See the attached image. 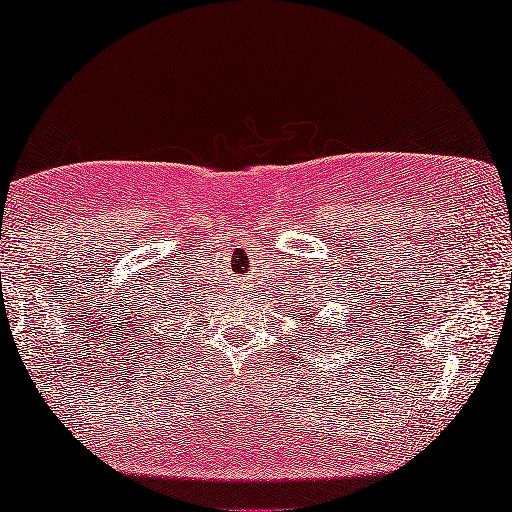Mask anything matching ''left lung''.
<instances>
[{
    "mask_svg": "<svg viewBox=\"0 0 512 512\" xmlns=\"http://www.w3.org/2000/svg\"><path fill=\"white\" fill-rule=\"evenodd\" d=\"M348 310H353V307H348ZM353 326H355V323H353ZM337 328H339V323H335V326H332L330 330H332V332H335V335H337V332H339ZM323 335H326V330H323ZM328 335H330V332H328Z\"/></svg>",
    "mask_w": 512,
    "mask_h": 512,
    "instance_id": "obj_1",
    "label": "left lung"
}]
</instances>
